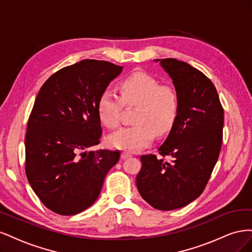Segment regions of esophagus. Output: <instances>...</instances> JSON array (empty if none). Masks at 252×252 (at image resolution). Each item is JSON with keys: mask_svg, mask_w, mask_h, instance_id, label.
I'll return each instance as SVG.
<instances>
[{"mask_svg": "<svg viewBox=\"0 0 252 252\" xmlns=\"http://www.w3.org/2000/svg\"><path fill=\"white\" fill-rule=\"evenodd\" d=\"M130 157H131V154H129V152H122V154H121V158H123V159L128 158H130Z\"/></svg>", "mask_w": 252, "mask_h": 252, "instance_id": "esophagus-1", "label": "esophagus"}]
</instances>
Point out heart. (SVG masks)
Returning <instances> with one entry per match:
<instances>
[{
	"label": "heart",
	"mask_w": 252,
	"mask_h": 252,
	"mask_svg": "<svg viewBox=\"0 0 252 252\" xmlns=\"http://www.w3.org/2000/svg\"><path fill=\"white\" fill-rule=\"evenodd\" d=\"M120 95L105 90L96 104L100 121L108 128H117L125 107H136L133 125L123 127L108 136L112 148L139 151L154 141L155 134L168 133L177 123L180 113V97L174 88L161 85L155 77L136 71L120 83Z\"/></svg>",
	"instance_id": "obj_1"
}]
</instances>
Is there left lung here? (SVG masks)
<instances>
[{
	"instance_id": "8db88e82",
	"label": "left lung",
	"mask_w": 252,
	"mask_h": 252,
	"mask_svg": "<svg viewBox=\"0 0 252 252\" xmlns=\"http://www.w3.org/2000/svg\"><path fill=\"white\" fill-rule=\"evenodd\" d=\"M156 61L173 81L180 113L158 148L162 158L141 157L136 187L152 207L168 211L184 207L204 191L222 147L224 109L215 85L202 71L171 58Z\"/></svg>"
}]
</instances>
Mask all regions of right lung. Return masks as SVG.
Here are the masks:
<instances>
[{
  "label": "right lung",
  "mask_w": 252,
  "mask_h": 252,
  "mask_svg": "<svg viewBox=\"0 0 252 252\" xmlns=\"http://www.w3.org/2000/svg\"><path fill=\"white\" fill-rule=\"evenodd\" d=\"M123 67L83 60L43 84L25 135V172L41 202L61 216L87 209L101 192L120 150L84 151L100 144V95Z\"/></svg>",
  "instance_id": "obj_1"
}]
</instances>
